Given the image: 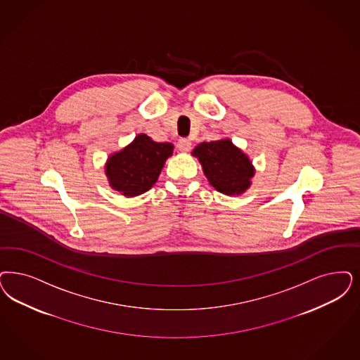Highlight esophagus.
Returning a JSON list of instances; mask_svg holds the SVG:
<instances>
[{
    "mask_svg": "<svg viewBox=\"0 0 360 360\" xmlns=\"http://www.w3.org/2000/svg\"><path fill=\"white\" fill-rule=\"evenodd\" d=\"M176 148H178L179 151H182V153H187V151H190V149H191V142L187 138H181V139H178Z\"/></svg>",
    "mask_w": 360,
    "mask_h": 360,
    "instance_id": "1",
    "label": "esophagus"
}]
</instances>
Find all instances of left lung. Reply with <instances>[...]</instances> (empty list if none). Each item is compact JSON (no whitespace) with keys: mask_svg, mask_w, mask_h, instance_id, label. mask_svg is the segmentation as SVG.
I'll return each instance as SVG.
<instances>
[{"mask_svg":"<svg viewBox=\"0 0 360 360\" xmlns=\"http://www.w3.org/2000/svg\"><path fill=\"white\" fill-rule=\"evenodd\" d=\"M193 155L202 163L211 186L226 195L242 194L250 186L254 167L230 139L203 142L194 149Z\"/></svg>","mask_w":360,"mask_h":360,"instance_id":"8db88e82","label":"left lung"}]
</instances>
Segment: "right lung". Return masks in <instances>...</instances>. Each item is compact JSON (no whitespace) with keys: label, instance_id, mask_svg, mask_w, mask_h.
<instances>
[{"label":"right lung","instance_id":"obj_1","mask_svg":"<svg viewBox=\"0 0 360 360\" xmlns=\"http://www.w3.org/2000/svg\"><path fill=\"white\" fill-rule=\"evenodd\" d=\"M173 148L172 143L154 142L145 134L136 136L127 148L109 158L106 175L110 186L126 197L143 194L157 182Z\"/></svg>","mask_w":360,"mask_h":360}]
</instances>
